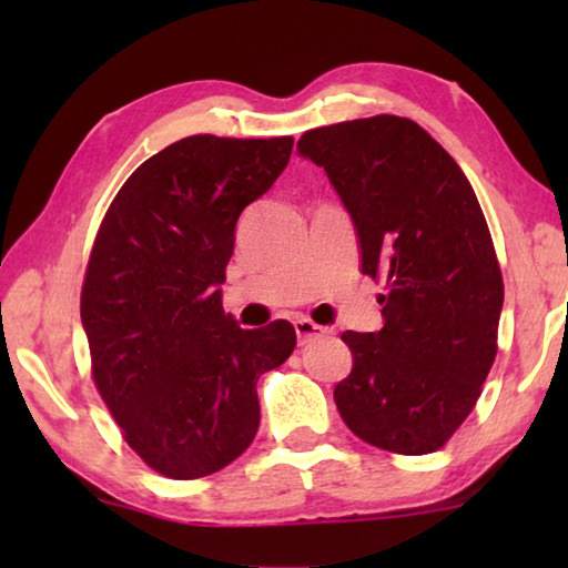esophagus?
<instances>
[{"instance_id":"obj_1","label":"esophagus","mask_w":568,"mask_h":568,"mask_svg":"<svg viewBox=\"0 0 568 568\" xmlns=\"http://www.w3.org/2000/svg\"><path fill=\"white\" fill-rule=\"evenodd\" d=\"M295 335H297V343H307V341H315V338H323V335H328V328H323V325L313 323L311 318H295Z\"/></svg>"}]
</instances>
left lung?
<instances>
[{"instance_id":"left-lung-1","label":"left lung","mask_w":568,"mask_h":568,"mask_svg":"<svg viewBox=\"0 0 568 568\" xmlns=\"http://www.w3.org/2000/svg\"><path fill=\"white\" fill-rule=\"evenodd\" d=\"M353 220L361 271L383 277V328L345 331L353 371L335 406L365 444L434 454L474 410L496 358L504 281L476 192L456 160L396 114L305 132Z\"/></svg>"}]
</instances>
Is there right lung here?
I'll return each instance as SVG.
<instances>
[{
  "mask_svg": "<svg viewBox=\"0 0 568 568\" xmlns=\"http://www.w3.org/2000/svg\"><path fill=\"white\" fill-rule=\"evenodd\" d=\"M293 138L192 134L142 162L94 237L82 285L92 378L150 468L200 478L261 426L257 378L283 365L295 328H240L223 311L235 225L281 178Z\"/></svg>",
  "mask_w": 568,
  "mask_h": 568,
  "instance_id": "right-lung-1",
  "label": "right lung"
}]
</instances>
